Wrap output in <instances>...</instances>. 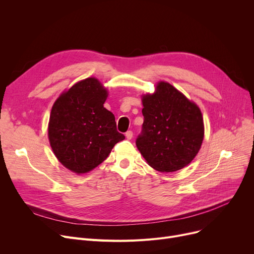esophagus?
<instances>
[{
	"mask_svg": "<svg viewBox=\"0 0 254 254\" xmlns=\"http://www.w3.org/2000/svg\"><path fill=\"white\" fill-rule=\"evenodd\" d=\"M126 137H127V140H130V139L132 138V131H131V130H127V131L126 132Z\"/></svg>",
	"mask_w": 254,
	"mask_h": 254,
	"instance_id": "esophagus-1",
	"label": "esophagus"
}]
</instances>
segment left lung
<instances>
[{"instance_id":"left-lung-1","label":"left lung","mask_w":254,"mask_h":254,"mask_svg":"<svg viewBox=\"0 0 254 254\" xmlns=\"http://www.w3.org/2000/svg\"><path fill=\"white\" fill-rule=\"evenodd\" d=\"M144 122L136 145L147 164L159 172H175L188 166L204 139V122L198 107L168 82L142 97Z\"/></svg>"}]
</instances>
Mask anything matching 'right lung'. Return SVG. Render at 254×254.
I'll return each instance as SVG.
<instances>
[{"label": "right lung", "mask_w": 254, "mask_h": 254, "mask_svg": "<svg viewBox=\"0 0 254 254\" xmlns=\"http://www.w3.org/2000/svg\"><path fill=\"white\" fill-rule=\"evenodd\" d=\"M108 91L96 78H86L63 92L52 106L48 138L53 153L66 169L84 174L98 167L126 137L115 117L104 108Z\"/></svg>", "instance_id": "obj_1"}]
</instances>
